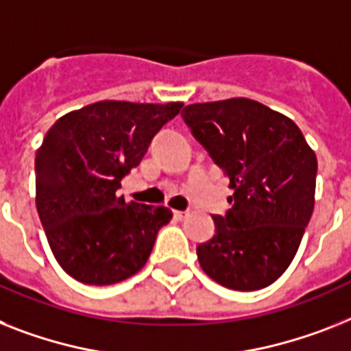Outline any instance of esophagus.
Returning <instances> with one entry per match:
<instances>
[{
  "mask_svg": "<svg viewBox=\"0 0 351 351\" xmlns=\"http://www.w3.org/2000/svg\"><path fill=\"white\" fill-rule=\"evenodd\" d=\"M186 215H188V211H179V210L173 211V219H176V221H182Z\"/></svg>",
  "mask_w": 351,
  "mask_h": 351,
  "instance_id": "obj_1",
  "label": "esophagus"
}]
</instances>
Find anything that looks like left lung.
Wrapping results in <instances>:
<instances>
[{
    "label": "left lung",
    "mask_w": 351,
    "mask_h": 351,
    "mask_svg": "<svg viewBox=\"0 0 351 351\" xmlns=\"http://www.w3.org/2000/svg\"><path fill=\"white\" fill-rule=\"evenodd\" d=\"M182 120L230 179L226 215L197 245L202 271L233 291H258L296 256L314 211L317 159L300 127L249 98L192 104Z\"/></svg>",
    "instance_id": "left-lung-1"
}]
</instances>
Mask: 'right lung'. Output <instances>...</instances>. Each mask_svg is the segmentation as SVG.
<instances>
[{
    "label": "right lung",
    "instance_id": "obj_1",
    "mask_svg": "<svg viewBox=\"0 0 351 351\" xmlns=\"http://www.w3.org/2000/svg\"><path fill=\"white\" fill-rule=\"evenodd\" d=\"M181 102L104 100L55 121L36 154V206L55 260L86 285H112L143 267L165 206L125 202L121 179L141 163Z\"/></svg>",
    "mask_w": 351,
    "mask_h": 351
}]
</instances>
